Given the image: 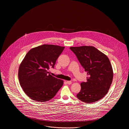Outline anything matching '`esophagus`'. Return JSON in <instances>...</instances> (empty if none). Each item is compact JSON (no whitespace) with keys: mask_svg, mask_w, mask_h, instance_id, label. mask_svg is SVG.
<instances>
[{"mask_svg":"<svg viewBox=\"0 0 129 129\" xmlns=\"http://www.w3.org/2000/svg\"><path fill=\"white\" fill-rule=\"evenodd\" d=\"M66 83H67V84H68V85H70V84H72V81H67L66 82Z\"/></svg>","mask_w":129,"mask_h":129,"instance_id":"34e87169","label":"esophagus"}]
</instances>
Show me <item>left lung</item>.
<instances>
[{
  "label": "left lung",
  "mask_w": 129,
  "mask_h": 129,
  "mask_svg": "<svg viewBox=\"0 0 129 129\" xmlns=\"http://www.w3.org/2000/svg\"><path fill=\"white\" fill-rule=\"evenodd\" d=\"M88 77L81 83L77 97L91 104L103 98L108 91L113 78V72L108 57L91 46L71 47Z\"/></svg>",
  "instance_id": "obj_1"
}]
</instances>
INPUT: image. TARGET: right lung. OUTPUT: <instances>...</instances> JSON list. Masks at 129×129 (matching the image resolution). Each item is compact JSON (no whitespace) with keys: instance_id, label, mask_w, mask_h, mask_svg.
Returning <instances> with one entry per match:
<instances>
[{"instance_id":"add662e5","label":"right lung","mask_w":129,"mask_h":129,"mask_svg":"<svg viewBox=\"0 0 129 129\" xmlns=\"http://www.w3.org/2000/svg\"><path fill=\"white\" fill-rule=\"evenodd\" d=\"M65 47L43 44L29 50L19 68L20 86L32 100L44 102L55 97L63 81L48 74Z\"/></svg>"}]
</instances>
